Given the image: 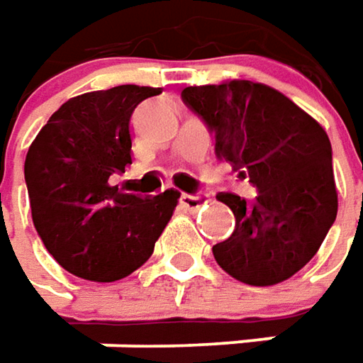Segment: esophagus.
<instances>
[{
  "label": "esophagus",
  "instance_id": "1",
  "mask_svg": "<svg viewBox=\"0 0 363 363\" xmlns=\"http://www.w3.org/2000/svg\"><path fill=\"white\" fill-rule=\"evenodd\" d=\"M181 203L186 206V208H191V211H196L199 206H203L206 203V194L182 193L181 194Z\"/></svg>",
  "mask_w": 363,
  "mask_h": 363
}]
</instances>
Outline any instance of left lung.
<instances>
[{
    "mask_svg": "<svg viewBox=\"0 0 363 363\" xmlns=\"http://www.w3.org/2000/svg\"><path fill=\"white\" fill-rule=\"evenodd\" d=\"M182 100L215 132L217 157L243 169L257 189L251 203L217 196L235 215L231 237L213 247L217 263L247 285L289 279L318 253L337 215L328 134L265 84L189 86Z\"/></svg>",
    "mask_w": 363,
    "mask_h": 363,
    "instance_id": "obj_1",
    "label": "left lung"
}]
</instances>
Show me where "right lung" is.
<instances>
[{"label":"right lung","instance_id":"add662e5","mask_svg":"<svg viewBox=\"0 0 363 363\" xmlns=\"http://www.w3.org/2000/svg\"><path fill=\"white\" fill-rule=\"evenodd\" d=\"M160 88L116 86L69 98L38 132L26 157L33 227L72 275L110 283L144 265L181 193H122L110 177L130 158L134 108Z\"/></svg>","mask_w":363,"mask_h":363}]
</instances>
